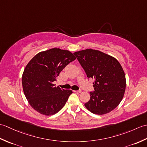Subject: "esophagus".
<instances>
[{
	"mask_svg": "<svg viewBox=\"0 0 147 147\" xmlns=\"http://www.w3.org/2000/svg\"><path fill=\"white\" fill-rule=\"evenodd\" d=\"M75 93H82V90H77V91H74Z\"/></svg>",
	"mask_w": 147,
	"mask_h": 147,
	"instance_id": "1",
	"label": "esophagus"
}]
</instances>
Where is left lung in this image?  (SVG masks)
Returning <instances> with one entry per match:
<instances>
[{
  "label": "left lung",
  "instance_id": "left-lung-1",
  "mask_svg": "<svg viewBox=\"0 0 147 147\" xmlns=\"http://www.w3.org/2000/svg\"><path fill=\"white\" fill-rule=\"evenodd\" d=\"M76 55L88 78L94 80V92H90L85 107L93 114L104 115L120 104L126 90V81L123 67L116 59L101 51L87 49Z\"/></svg>",
  "mask_w": 147,
  "mask_h": 147
}]
</instances>
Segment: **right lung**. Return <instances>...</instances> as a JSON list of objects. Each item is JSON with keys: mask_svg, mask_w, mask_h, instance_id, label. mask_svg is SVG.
<instances>
[{"mask_svg": "<svg viewBox=\"0 0 147 147\" xmlns=\"http://www.w3.org/2000/svg\"><path fill=\"white\" fill-rule=\"evenodd\" d=\"M76 59L70 51L53 48L38 53L31 59L23 71L22 85L24 95L34 110L51 115L64 107L73 92L56 87L53 82Z\"/></svg>", "mask_w": 147, "mask_h": 147, "instance_id": "1", "label": "right lung"}]
</instances>
